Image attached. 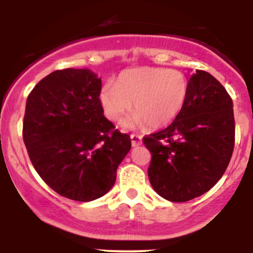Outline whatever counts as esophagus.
Masks as SVG:
<instances>
[{
	"label": "esophagus",
	"mask_w": 253,
	"mask_h": 253,
	"mask_svg": "<svg viewBox=\"0 0 253 253\" xmlns=\"http://www.w3.org/2000/svg\"><path fill=\"white\" fill-rule=\"evenodd\" d=\"M131 143L132 147H137V145L142 144V136H139V134H131Z\"/></svg>",
	"instance_id": "1"
}]
</instances>
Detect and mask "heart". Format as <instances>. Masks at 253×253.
Listing matches in <instances>:
<instances>
[{"instance_id":"obj_1","label":"heart","mask_w":253,"mask_h":253,"mask_svg":"<svg viewBox=\"0 0 253 253\" xmlns=\"http://www.w3.org/2000/svg\"><path fill=\"white\" fill-rule=\"evenodd\" d=\"M190 93V82L182 72L163 67H139L120 73L115 84L100 91L104 115L117 122L132 109L124 121L133 128L147 124L150 128L168 126L181 114Z\"/></svg>"}]
</instances>
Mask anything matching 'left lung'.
<instances>
[{"instance_id": "obj_1", "label": "left lung", "mask_w": 253, "mask_h": 253, "mask_svg": "<svg viewBox=\"0 0 253 253\" xmlns=\"http://www.w3.org/2000/svg\"><path fill=\"white\" fill-rule=\"evenodd\" d=\"M188 82L181 114L143 138L152 154L150 185L170 202H187L211 190L225 172L235 144L233 100L225 88L201 70Z\"/></svg>"}]
</instances>
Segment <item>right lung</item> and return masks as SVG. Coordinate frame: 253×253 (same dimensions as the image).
Wrapping results in <instances>:
<instances>
[{"label": "right lung", "mask_w": 253, "mask_h": 253, "mask_svg": "<svg viewBox=\"0 0 253 253\" xmlns=\"http://www.w3.org/2000/svg\"><path fill=\"white\" fill-rule=\"evenodd\" d=\"M101 79L89 70L50 73L28 95L23 139L30 162L55 192L79 202L108 193L131 149L104 116Z\"/></svg>", "instance_id": "obj_1"}]
</instances>
